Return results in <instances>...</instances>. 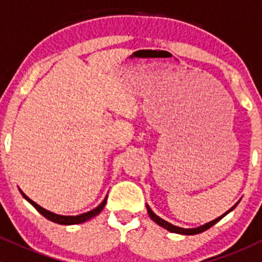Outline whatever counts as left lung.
Listing matches in <instances>:
<instances>
[{
	"instance_id": "8db88e82",
	"label": "left lung",
	"mask_w": 262,
	"mask_h": 262,
	"mask_svg": "<svg viewBox=\"0 0 262 262\" xmlns=\"http://www.w3.org/2000/svg\"><path fill=\"white\" fill-rule=\"evenodd\" d=\"M238 203H239V200H238V202L236 203V204L233 205V207H232V208H229V209L227 210L226 213H224V214H222L221 216H218V218H215V219H214V221H210V222H208V223L203 224V226L195 227V228H181V227L173 226V224L168 223L167 221H165V219L160 218V216H158L157 214H155V213H153V210L150 209V208H149V205L146 204V207H147V212H148V214H149L150 219H152V221L155 222V223H157L158 226H160V227H162V228L167 229L168 232H172V233L186 234V236H191V234H198V233H202V232L207 231L208 228H210V227H213L214 224L216 223V222H219V221H221L222 218H223V216H226L227 214H228V213H231L232 210H233L234 208H236L237 205H238Z\"/></svg>"
}]
</instances>
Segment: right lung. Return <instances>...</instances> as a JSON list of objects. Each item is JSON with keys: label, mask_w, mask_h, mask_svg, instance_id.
<instances>
[{"label": "right lung", "mask_w": 262, "mask_h": 262, "mask_svg": "<svg viewBox=\"0 0 262 262\" xmlns=\"http://www.w3.org/2000/svg\"><path fill=\"white\" fill-rule=\"evenodd\" d=\"M20 190L21 195L24 196V199L28 200L29 203H30L31 205H33L34 208H35L36 210H38L39 213L41 214L43 216H46L47 219H49V221L54 222V223H58V224H64V226H72V224H80V223H83V222L86 221H90V219H92L94 216L99 215L100 213L102 212V209L105 208V204H106V199H107V195L105 196V199L102 200L101 203H100L99 205H97L96 208H94L92 210H90V212H86V213H82V214H78V215H60V214H57V213H53L50 212V210H47L44 209L43 207H40V205L36 204L35 202H33V200L30 199V198L26 196L25 194H24L23 191Z\"/></svg>", "instance_id": "obj_1"}]
</instances>
